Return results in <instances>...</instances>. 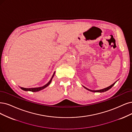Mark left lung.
<instances>
[{"instance_id": "left-lung-1", "label": "left lung", "mask_w": 132, "mask_h": 132, "mask_svg": "<svg viewBox=\"0 0 132 132\" xmlns=\"http://www.w3.org/2000/svg\"><path fill=\"white\" fill-rule=\"evenodd\" d=\"M117 81H118V80H117ZM116 81H115V82H114V83H113V84L110 85L109 86L106 87V88H104V89H101V90H90V89H89L86 88V87H85V86H83V87H84V88L86 89V90H89V91H91V92H105V91H106L109 90V89H110L111 88V87L114 85V84L116 83Z\"/></svg>"}]
</instances>
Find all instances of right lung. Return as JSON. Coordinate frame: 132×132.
Returning <instances> with one entry per match:
<instances>
[{
  "label": "right lung",
  "instance_id": "obj_1",
  "mask_svg": "<svg viewBox=\"0 0 132 132\" xmlns=\"http://www.w3.org/2000/svg\"><path fill=\"white\" fill-rule=\"evenodd\" d=\"M55 73V72H54V74L53 75V76H52V78H51V80H50V81H49V82H48V83L46 84L45 85L42 86L38 87H34V88H24V87H20V86H19V87H20V88H21L22 90H24V91H32V92H37V91H40V90H42L44 89L45 88H46V87H47L49 85H50V84H51V82L52 80V78H53L54 76Z\"/></svg>",
  "mask_w": 132,
  "mask_h": 132
}]
</instances>
